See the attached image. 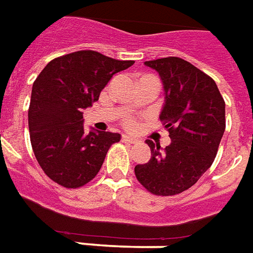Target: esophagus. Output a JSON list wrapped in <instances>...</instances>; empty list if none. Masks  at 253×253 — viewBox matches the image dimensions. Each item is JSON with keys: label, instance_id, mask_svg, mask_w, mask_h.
Returning <instances> with one entry per match:
<instances>
[{"label": "esophagus", "instance_id": "1", "mask_svg": "<svg viewBox=\"0 0 253 253\" xmlns=\"http://www.w3.org/2000/svg\"><path fill=\"white\" fill-rule=\"evenodd\" d=\"M123 141L124 143H130V144H135V143H137V139L136 137H132V136L129 135H123Z\"/></svg>", "mask_w": 253, "mask_h": 253}]
</instances>
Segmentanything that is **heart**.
<instances>
[{"label":"heart","instance_id":"b5f03b06","mask_svg":"<svg viewBox=\"0 0 253 253\" xmlns=\"http://www.w3.org/2000/svg\"><path fill=\"white\" fill-rule=\"evenodd\" d=\"M124 125L128 126V128H135L136 126V120L132 117H126L124 120Z\"/></svg>","mask_w":253,"mask_h":253}]
</instances>
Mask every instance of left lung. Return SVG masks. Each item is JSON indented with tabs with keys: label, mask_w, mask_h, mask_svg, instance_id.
Masks as SVG:
<instances>
[{
	"label": "left lung",
	"mask_w": 253,
	"mask_h": 253,
	"mask_svg": "<svg viewBox=\"0 0 253 253\" xmlns=\"http://www.w3.org/2000/svg\"><path fill=\"white\" fill-rule=\"evenodd\" d=\"M155 69L165 89L161 121L170 144L161 148L146 140L151 158L136 165L137 181L157 196H173L195 185L215 159L225 132V101L215 82L178 57L146 61Z\"/></svg>",
	"instance_id": "obj_1"
}]
</instances>
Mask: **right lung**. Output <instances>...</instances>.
Listing matches in <instances>:
<instances>
[{
  "label": "right lung",
  "instance_id": "right-lung-1",
  "mask_svg": "<svg viewBox=\"0 0 253 253\" xmlns=\"http://www.w3.org/2000/svg\"><path fill=\"white\" fill-rule=\"evenodd\" d=\"M133 61L80 50L50 61L32 85L28 109L30 139L46 175L65 188H80L101 170L120 133L84 132L83 110L99 99L113 75Z\"/></svg>",
  "mask_w": 253,
  "mask_h": 253
}]
</instances>
